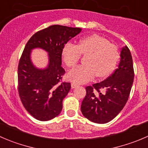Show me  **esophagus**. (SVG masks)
<instances>
[{
    "mask_svg": "<svg viewBox=\"0 0 148 148\" xmlns=\"http://www.w3.org/2000/svg\"><path fill=\"white\" fill-rule=\"evenodd\" d=\"M79 85L77 84V83H74V82H73L72 83H71V87H72V88H75L78 87Z\"/></svg>",
    "mask_w": 148,
    "mask_h": 148,
    "instance_id": "obj_1",
    "label": "esophagus"
}]
</instances>
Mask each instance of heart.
<instances>
[{"label": "heart", "mask_w": 148, "mask_h": 148, "mask_svg": "<svg viewBox=\"0 0 148 148\" xmlns=\"http://www.w3.org/2000/svg\"><path fill=\"white\" fill-rule=\"evenodd\" d=\"M65 65L73 68L77 63L80 55H84L83 65L71 70L68 73L69 80L76 83H84L97 78H103L112 73L119 60V54L115 45L99 35L86 36L77 45L68 43L62 52Z\"/></svg>", "instance_id": "1"}]
</instances>
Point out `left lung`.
Here are the masks:
<instances>
[{
	"label": "left lung",
	"mask_w": 148,
	"mask_h": 148,
	"mask_svg": "<svg viewBox=\"0 0 148 148\" xmlns=\"http://www.w3.org/2000/svg\"><path fill=\"white\" fill-rule=\"evenodd\" d=\"M119 66L103 81L86 87V95L81 103V112L88 120L105 124L116 117L123 109L134 81L131 52L122 48Z\"/></svg>",
	"instance_id": "left-lung-1"
}]
</instances>
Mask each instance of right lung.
<instances>
[{"label":"right lung","mask_w":148,"mask_h":148,"mask_svg":"<svg viewBox=\"0 0 148 148\" xmlns=\"http://www.w3.org/2000/svg\"><path fill=\"white\" fill-rule=\"evenodd\" d=\"M81 32L80 28L52 25L39 31L29 39L18 67V90L26 110L39 121L51 120L60 114L70 83L61 82L65 70L62 52L67 42ZM41 48L48 53L49 63L44 69L33 65L30 52Z\"/></svg>","instance_id":"add662e5"}]
</instances>
